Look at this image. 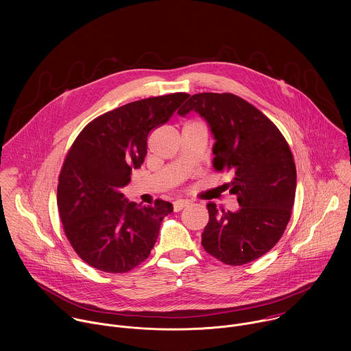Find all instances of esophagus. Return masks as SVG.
<instances>
[{
  "label": "esophagus",
  "instance_id": "esophagus-1",
  "mask_svg": "<svg viewBox=\"0 0 351 351\" xmlns=\"http://www.w3.org/2000/svg\"><path fill=\"white\" fill-rule=\"evenodd\" d=\"M173 204V210L175 211H180V210H183L184 207H187L189 204H190V199H175V202L172 203Z\"/></svg>",
  "mask_w": 351,
  "mask_h": 351
}]
</instances>
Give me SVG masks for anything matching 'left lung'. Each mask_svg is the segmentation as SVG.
Instances as JSON below:
<instances>
[{
	"label": "left lung",
	"instance_id": "8db88e82",
	"mask_svg": "<svg viewBox=\"0 0 351 351\" xmlns=\"http://www.w3.org/2000/svg\"><path fill=\"white\" fill-rule=\"evenodd\" d=\"M195 111L214 134L215 171H232L226 184L239 211L207 204L210 221L202 234L206 252L228 265L252 263L282 237L294 204L295 164L290 147L260 110L230 93H198L178 111Z\"/></svg>",
	"mask_w": 351,
	"mask_h": 351
}]
</instances>
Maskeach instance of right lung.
Returning a JSON list of instances; mask_svg holds the SVG:
<instances>
[{"label": "right lung", "instance_id": "1", "mask_svg": "<svg viewBox=\"0 0 351 351\" xmlns=\"http://www.w3.org/2000/svg\"><path fill=\"white\" fill-rule=\"evenodd\" d=\"M190 95L172 93L129 103L87 123L65 157L57 203L76 254L108 272L132 271L148 258L172 204L129 203L121 187L147 156V137L167 123Z\"/></svg>", "mask_w": 351, "mask_h": 351}]
</instances>
